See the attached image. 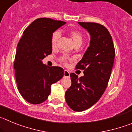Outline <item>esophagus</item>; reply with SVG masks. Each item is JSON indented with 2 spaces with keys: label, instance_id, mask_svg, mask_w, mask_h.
Here are the masks:
<instances>
[{
  "label": "esophagus",
  "instance_id": "34e87169",
  "mask_svg": "<svg viewBox=\"0 0 132 132\" xmlns=\"http://www.w3.org/2000/svg\"><path fill=\"white\" fill-rule=\"evenodd\" d=\"M64 77H68L70 76V73L67 71V70H64Z\"/></svg>",
  "mask_w": 132,
  "mask_h": 132
}]
</instances>
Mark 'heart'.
Wrapping results in <instances>:
<instances>
[{"label":"heart","instance_id":"b5f03b06","mask_svg":"<svg viewBox=\"0 0 132 132\" xmlns=\"http://www.w3.org/2000/svg\"><path fill=\"white\" fill-rule=\"evenodd\" d=\"M70 35H71V37L74 44L77 42L82 43V36L80 32H79L78 31H75V30H73L70 32ZM60 36L61 33L59 30H57V31L53 32L52 36V45L53 47L55 46L57 42L58 39L60 38ZM62 60L65 61V57H63Z\"/></svg>","mask_w":132,"mask_h":132}]
</instances>
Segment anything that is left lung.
<instances>
[{
  "label": "left lung",
  "mask_w": 132,
  "mask_h": 132,
  "mask_svg": "<svg viewBox=\"0 0 132 132\" xmlns=\"http://www.w3.org/2000/svg\"><path fill=\"white\" fill-rule=\"evenodd\" d=\"M90 36V45L77 69L84 70L80 78L71 73V86L65 93L69 106L76 112L90 108L105 91L114 65L115 50L112 38L104 26L93 22H78Z\"/></svg>",
  "instance_id": "8db88e82"
}]
</instances>
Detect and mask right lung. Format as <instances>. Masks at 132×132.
Segmentation results:
<instances>
[{
	"mask_svg": "<svg viewBox=\"0 0 132 132\" xmlns=\"http://www.w3.org/2000/svg\"><path fill=\"white\" fill-rule=\"evenodd\" d=\"M65 24L51 18L36 19L24 30L18 42L14 64L15 76L20 93L29 103L44 102L52 84L63 77V69L48 67L42 60L52 52L53 33Z\"/></svg>",
	"mask_w": 132,
	"mask_h": 132,
	"instance_id": "right-lung-1",
	"label": "right lung"
}]
</instances>
